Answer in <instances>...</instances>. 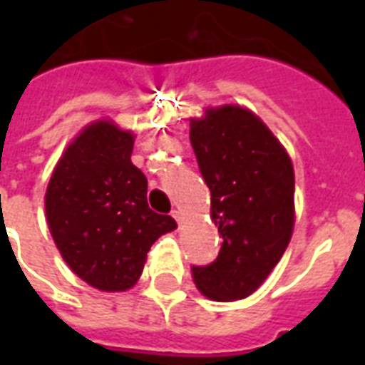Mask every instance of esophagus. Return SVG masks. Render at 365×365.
Instances as JSON below:
<instances>
[{
	"instance_id": "34e87169",
	"label": "esophagus",
	"mask_w": 365,
	"mask_h": 365,
	"mask_svg": "<svg viewBox=\"0 0 365 365\" xmlns=\"http://www.w3.org/2000/svg\"><path fill=\"white\" fill-rule=\"evenodd\" d=\"M172 217H174V220H176V222H178V225H180V223L183 222V217H182V212H180V210H172Z\"/></svg>"
}]
</instances>
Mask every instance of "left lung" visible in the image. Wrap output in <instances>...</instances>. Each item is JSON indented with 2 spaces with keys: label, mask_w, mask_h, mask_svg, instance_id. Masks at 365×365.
Segmentation results:
<instances>
[{
  "label": "left lung",
  "mask_w": 365,
  "mask_h": 365,
  "mask_svg": "<svg viewBox=\"0 0 365 365\" xmlns=\"http://www.w3.org/2000/svg\"><path fill=\"white\" fill-rule=\"evenodd\" d=\"M189 140L210 189V216L223 239L210 265L191 267L214 301L244 299L265 282L294 231V166L259 117L240 106L191 119Z\"/></svg>",
  "instance_id": "1"
}]
</instances>
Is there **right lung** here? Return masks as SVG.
I'll return each instance as SVG.
<instances>
[{
    "instance_id": "add662e5",
    "label": "right lung",
    "mask_w": 365,
    "mask_h": 365,
    "mask_svg": "<svg viewBox=\"0 0 365 365\" xmlns=\"http://www.w3.org/2000/svg\"><path fill=\"white\" fill-rule=\"evenodd\" d=\"M134 134L91 123L68 145L45 193L54 244L77 277L102 292L138 282L151 244L176 229L148 205V178L132 165Z\"/></svg>"
}]
</instances>
